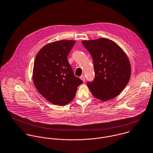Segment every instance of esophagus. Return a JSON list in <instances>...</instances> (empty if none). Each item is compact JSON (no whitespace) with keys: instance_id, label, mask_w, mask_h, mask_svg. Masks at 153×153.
Segmentation results:
<instances>
[{"instance_id":"obj_1","label":"esophagus","mask_w":153,"mask_h":153,"mask_svg":"<svg viewBox=\"0 0 153 153\" xmlns=\"http://www.w3.org/2000/svg\"><path fill=\"white\" fill-rule=\"evenodd\" d=\"M80 78H81V79H82V81L84 82H85V76L84 75H81V76H80Z\"/></svg>"}]
</instances>
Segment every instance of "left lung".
I'll list each match as a JSON object with an SVG mask.
<instances>
[{
	"instance_id": "1",
	"label": "left lung",
	"mask_w": 153,
	"mask_h": 153,
	"mask_svg": "<svg viewBox=\"0 0 153 153\" xmlns=\"http://www.w3.org/2000/svg\"><path fill=\"white\" fill-rule=\"evenodd\" d=\"M92 56L95 79L87 85L94 97L103 101L115 98L127 85L131 76L130 61L121 47L101 38L82 41Z\"/></svg>"
}]
</instances>
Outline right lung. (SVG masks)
<instances>
[{
    "mask_svg": "<svg viewBox=\"0 0 153 153\" xmlns=\"http://www.w3.org/2000/svg\"><path fill=\"white\" fill-rule=\"evenodd\" d=\"M75 41L62 40L47 44L36 56L32 78L39 93L51 103L69 104L83 81L75 76L68 55Z\"/></svg>",
    "mask_w": 153,
    "mask_h": 153,
    "instance_id": "add662e5",
    "label": "right lung"
}]
</instances>
